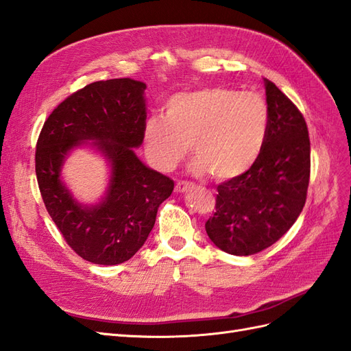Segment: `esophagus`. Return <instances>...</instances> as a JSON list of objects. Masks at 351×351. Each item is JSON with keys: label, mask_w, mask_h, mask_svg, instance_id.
Instances as JSON below:
<instances>
[{"label": "esophagus", "mask_w": 351, "mask_h": 351, "mask_svg": "<svg viewBox=\"0 0 351 351\" xmlns=\"http://www.w3.org/2000/svg\"><path fill=\"white\" fill-rule=\"evenodd\" d=\"M194 185L191 184V182H186V181H181V182H178L176 185H175V191L178 193V194H184V193H188L189 189H191Z\"/></svg>", "instance_id": "esophagus-1"}]
</instances>
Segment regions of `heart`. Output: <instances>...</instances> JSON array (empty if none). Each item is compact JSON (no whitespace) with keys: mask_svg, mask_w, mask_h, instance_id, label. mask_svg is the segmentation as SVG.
<instances>
[{"mask_svg":"<svg viewBox=\"0 0 351 351\" xmlns=\"http://www.w3.org/2000/svg\"><path fill=\"white\" fill-rule=\"evenodd\" d=\"M267 129L269 110L258 94L202 88L170 97L163 119L147 120L144 148L153 166L172 172L189 145L194 173L210 172L217 181H229L257 162Z\"/></svg>","mask_w":351,"mask_h":351,"instance_id":"heart-1","label":"heart"}]
</instances>
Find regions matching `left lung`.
<instances>
[{
    "instance_id": "1",
    "label": "left lung",
    "mask_w": 351,
    "mask_h": 351,
    "mask_svg": "<svg viewBox=\"0 0 351 351\" xmlns=\"http://www.w3.org/2000/svg\"><path fill=\"white\" fill-rule=\"evenodd\" d=\"M269 129L247 172L220 184L206 232L222 252L252 256L275 244L302 213L310 179V139L303 114L265 79Z\"/></svg>"
}]
</instances>
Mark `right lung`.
I'll list each match as a JSON object with an SVG mask.
<instances>
[{"label": "right lung", "instance_id": "obj_1", "mask_svg": "<svg viewBox=\"0 0 351 351\" xmlns=\"http://www.w3.org/2000/svg\"><path fill=\"white\" fill-rule=\"evenodd\" d=\"M145 88L129 77L86 85L54 108L36 143L35 170L47 212L73 252L95 265L131 258L173 191L172 179L147 167L134 152L144 139ZM88 141L112 167L108 193L94 206L77 204L61 181L64 158Z\"/></svg>", "mask_w": 351, "mask_h": 351}]
</instances>
